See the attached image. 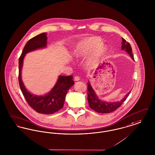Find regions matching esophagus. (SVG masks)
Masks as SVG:
<instances>
[{
  "mask_svg": "<svg viewBox=\"0 0 155 155\" xmlns=\"http://www.w3.org/2000/svg\"><path fill=\"white\" fill-rule=\"evenodd\" d=\"M80 77H78V76H75V77H74V80L75 81H78L80 80Z\"/></svg>",
  "mask_w": 155,
  "mask_h": 155,
  "instance_id": "1",
  "label": "esophagus"
}]
</instances>
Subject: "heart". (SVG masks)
<instances>
[{"instance_id": "1", "label": "heart", "mask_w": 155, "mask_h": 155, "mask_svg": "<svg viewBox=\"0 0 155 155\" xmlns=\"http://www.w3.org/2000/svg\"><path fill=\"white\" fill-rule=\"evenodd\" d=\"M103 44L102 40L99 37L84 38L77 43L72 51V54L75 58L80 59L94 50L85 61V65L88 68H92L99 63L107 51V47L103 46Z\"/></svg>"}]
</instances>
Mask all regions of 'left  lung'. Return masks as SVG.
<instances>
[{
    "label": "left lung",
    "instance_id": "obj_1",
    "mask_svg": "<svg viewBox=\"0 0 155 155\" xmlns=\"http://www.w3.org/2000/svg\"><path fill=\"white\" fill-rule=\"evenodd\" d=\"M122 50H125L127 54L130 55L133 60H134V55L132 53V48L130 44L126 41V40L122 38ZM88 84V102L90 105V107L91 109L94 110L95 112L98 113H102V114H108L110 113L119 108L125 101L127 100V97L129 96L130 92H127V94L125 95L124 98H122L120 101L118 102H106L104 101L101 100L99 99L98 97L96 94L95 92L92 88L91 86V83L88 81L87 83Z\"/></svg>",
    "mask_w": 155,
    "mask_h": 155
}]
</instances>
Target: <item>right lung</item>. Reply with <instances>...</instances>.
<instances>
[{"label": "right lung", "mask_w": 155, "mask_h": 155, "mask_svg": "<svg viewBox=\"0 0 155 155\" xmlns=\"http://www.w3.org/2000/svg\"><path fill=\"white\" fill-rule=\"evenodd\" d=\"M47 39V33H43L33 37L26 44L18 60V82L25 98L33 109L40 114H52L63 107L67 91L74 84L73 76L59 75L53 88L44 95H37L30 92L21 79V70L25 55L30 51L46 48Z\"/></svg>", "instance_id": "obj_1"}]
</instances>
